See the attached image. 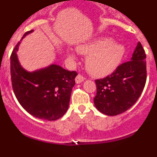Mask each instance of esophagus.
I'll return each mask as SVG.
<instances>
[{"label":"esophagus","instance_id":"obj_1","mask_svg":"<svg viewBox=\"0 0 157 157\" xmlns=\"http://www.w3.org/2000/svg\"><path fill=\"white\" fill-rule=\"evenodd\" d=\"M84 80H85V78L83 77L82 75H78L75 78L76 83H81V82H82Z\"/></svg>","mask_w":157,"mask_h":157}]
</instances>
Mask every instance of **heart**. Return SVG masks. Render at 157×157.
Instances as JSON below:
<instances>
[{
    "label": "heart",
    "mask_w": 157,
    "mask_h": 157,
    "mask_svg": "<svg viewBox=\"0 0 157 157\" xmlns=\"http://www.w3.org/2000/svg\"><path fill=\"white\" fill-rule=\"evenodd\" d=\"M77 51L87 56L86 66L88 71L97 77H103L117 68L125 54V47L115 43L111 37H100L78 45ZM70 57L73 59L74 56L70 54Z\"/></svg>",
    "instance_id": "heart-1"
}]
</instances>
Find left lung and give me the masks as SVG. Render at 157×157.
Wrapping results in <instances>:
<instances>
[{"label": "left lung", "mask_w": 157, "mask_h": 157, "mask_svg": "<svg viewBox=\"0 0 157 157\" xmlns=\"http://www.w3.org/2000/svg\"><path fill=\"white\" fill-rule=\"evenodd\" d=\"M145 58V50L138 42L130 61L118 66L110 75L95 80L97 94L94 101L98 111L116 116L135 104L146 82Z\"/></svg>", "instance_id": "8db88e82"}]
</instances>
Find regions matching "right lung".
I'll return each mask as SVG.
<instances>
[{
    "label": "right lung",
    "instance_id": "add662e5",
    "mask_svg": "<svg viewBox=\"0 0 157 157\" xmlns=\"http://www.w3.org/2000/svg\"><path fill=\"white\" fill-rule=\"evenodd\" d=\"M33 30L26 32V35ZM20 41L11 55V80L18 101L25 110L41 120H56L66 113L78 73L69 71L59 65L27 71L18 60L16 52Z\"/></svg>",
    "mask_w": 157,
    "mask_h": 157
}]
</instances>
